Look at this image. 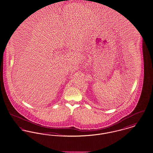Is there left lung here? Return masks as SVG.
<instances>
[{
    "instance_id": "1",
    "label": "left lung",
    "mask_w": 153,
    "mask_h": 153,
    "mask_svg": "<svg viewBox=\"0 0 153 153\" xmlns=\"http://www.w3.org/2000/svg\"><path fill=\"white\" fill-rule=\"evenodd\" d=\"M126 89H127V88H126Z\"/></svg>"
}]
</instances>
